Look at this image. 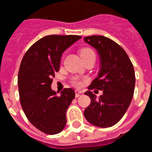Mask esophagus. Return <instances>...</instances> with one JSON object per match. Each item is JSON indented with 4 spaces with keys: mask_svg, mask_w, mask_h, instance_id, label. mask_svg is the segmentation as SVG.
Listing matches in <instances>:
<instances>
[{
    "mask_svg": "<svg viewBox=\"0 0 152 152\" xmlns=\"http://www.w3.org/2000/svg\"><path fill=\"white\" fill-rule=\"evenodd\" d=\"M83 94V93L81 92V91H76V98H78V97H80V95H82Z\"/></svg>",
    "mask_w": 152,
    "mask_h": 152,
    "instance_id": "esophagus-1",
    "label": "esophagus"
}]
</instances>
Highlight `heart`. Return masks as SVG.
Wrapping results in <instances>:
<instances>
[{"label": "heart", "mask_w": 152, "mask_h": 152, "mask_svg": "<svg viewBox=\"0 0 152 152\" xmlns=\"http://www.w3.org/2000/svg\"><path fill=\"white\" fill-rule=\"evenodd\" d=\"M91 54H94V51L91 49V48H81L80 51V57H81L82 59L86 58L88 56L91 55ZM86 81V79H82V78L76 77V78H73L72 80V86H74L76 88H82Z\"/></svg>", "instance_id": "1"}]
</instances>
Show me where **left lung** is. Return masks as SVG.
<instances>
[{
	"label": "left lung",
	"instance_id": "8db88e82",
	"mask_svg": "<svg viewBox=\"0 0 152 152\" xmlns=\"http://www.w3.org/2000/svg\"><path fill=\"white\" fill-rule=\"evenodd\" d=\"M84 41L94 48L100 58L98 76L89 90L103 91L99 98L90 91L85 93L91 102L84 116L92 125L109 128L120 120L130 105L135 88L134 68L124 48L112 39L93 35Z\"/></svg>",
	"mask_w": 152,
	"mask_h": 152
}]
</instances>
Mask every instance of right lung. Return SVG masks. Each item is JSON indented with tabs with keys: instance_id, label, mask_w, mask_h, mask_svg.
Listing matches in <instances>:
<instances>
[{
	"instance_id": "right-lung-1",
	"label": "right lung",
	"mask_w": 152,
	"mask_h": 152,
	"mask_svg": "<svg viewBox=\"0 0 152 152\" xmlns=\"http://www.w3.org/2000/svg\"><path fill=\"white\" fill-rule=\"evenodd\" d=\"M81 37L48 35L38 40L25 53L18 74L20 101L28 121L46 134L59 133L66 124V113L75 91L65 88L58 96L51 85L59 71L61 54Z\"/></svg>"
}]
</instances>
